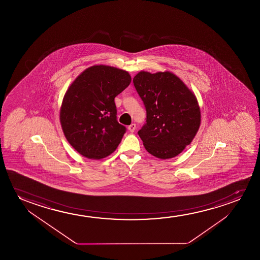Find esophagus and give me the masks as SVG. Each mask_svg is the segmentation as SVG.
<instances>
[{
	"instance_id": "obj_1",
	"label": "esophagus",
	"mask_w": 260,
	"mask_h": 260,
	"mask_svg": "<svg viewBox=\"0 0 260 260\" xmlns=\"http://www.w3.org/2000/svg\"><path fill=\"white\" fill-rule=\"evenodd\" d=\"M128 129L131 132H135V129H136L135 123H132V124L129 125V126H128Z\"/></svg>"
}]
</instances>
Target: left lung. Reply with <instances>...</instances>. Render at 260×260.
Instances as JSON below:
<instances>
[{
  "mask_svg": "<svg viewBox=\"0 0 260 260\" xmlns=\"http://www.w3.org/2000/svg\"><path fill=\"white\" fill-rule=\"evenodd\" d=\"M146 109V123L139 131L146 151L161 160L183 152L201 125L194 93L171 72L140 71L133 78Z\"/></svg>",
  "mask_w": 260,
  "mask_h": 260,
  "instance_id": "obj_1",
  "label": "left lung"
}]
</instances>
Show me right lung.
Masks as SVG:
<instances>
[{
    "instance_id": "add662e5",
    "label": "right lung",
    "mask_w": 260,
    "mask_h": 260,
    "mask_svg": "<svg viewBox=\"0 0 260 260\" xmlns=\"http://www.w3.org/2000/svg\"><path fill=\"white\" fill-rule=\"evenodd\" d=\"M131 82L125 70L95 64L68 87L59 120L66 139L82 156L100 160L117 148L126 128L116 120L114 98Z\"/></svg>"
}]
</instances>
